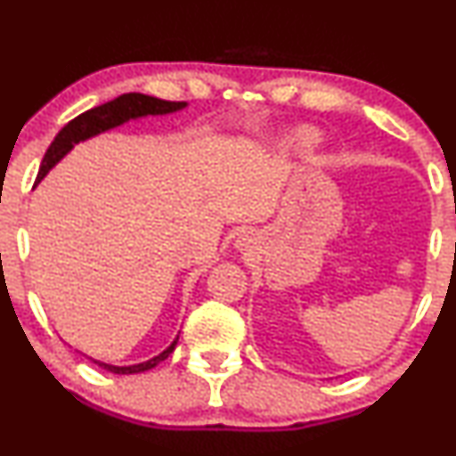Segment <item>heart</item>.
<instances>
[{
	"instance_id": "heart-1",
	"label": "heart",
	"mask_w": 456,
	"mask_h": 456,
	"mask_svg": "<svg viewBox=\"0 0 456 456\" xmlns=\"http://www.w3.org/2000/svg\"><path fill=\"white\" fill-rule=\"evenodd\" d=\"M299 146L301 148H312V146H316L318 144V134H314V131H301L299 134Z\"/></svg>"
}]
</instances>
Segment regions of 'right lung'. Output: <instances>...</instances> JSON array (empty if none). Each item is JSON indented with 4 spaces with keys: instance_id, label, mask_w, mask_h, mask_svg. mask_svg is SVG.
Segmentation results:
<instances>
[{
    "instance_id": "obj_1",
    "label": "right lung",
    "mask_w": 456,
    "mask_h": 456,
    "mask_svg": "<svg viewBox=\"0 0 456 456\" xmlns=\"http://www.w3.org/2000/svg\"><path fill=\"white\" fill-rule=\"evenodd\" d=\"M184 106H186L184 102H166V100H159V97L142 95V93H125V95L117 97V100L86 110V112L80 114V117L69 120V123L59 131L57 138L53 140V144L48 146L46 155L42 159V166H40V172H37L36 183H40L44 175L51 172L54 163H59V159L68 155L71 148H74V144H78V142L89 140L93 135L118 127V125L127 123L131 118L151 117V114L152 117H155V114H169V112H175V110H183ZM175 344H178V338H175L161 354H157L155 359L144 361V363H138V365L117 367V365L102 363V361L97 359H91V361L95 365L103 367V370L112 371V374H140V371L152 370V367L161 363V361H166L167 356L172 354Z\"/></svg>"
}]
</instances>
